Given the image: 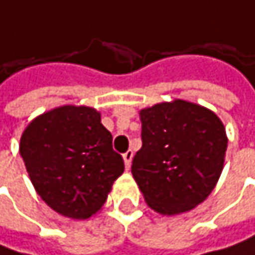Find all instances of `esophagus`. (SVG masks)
<instances>
[{
	"label": "esophagus",
	"instance_id": "1",
	"mask_svg": "<svg viewBox=\"0 0 255 255\" xmlns=\"http://www.w3.org/2000/svg\"><path fill=\"white\" fill-rule=\"evenodd\" d=\"M122 157H124L125 167H127V170H128V169H130V166H131V160H133V151H127Z\"/></svg>",
	"mask_w": 255,
	"mask_h": 255
}]
</instances>
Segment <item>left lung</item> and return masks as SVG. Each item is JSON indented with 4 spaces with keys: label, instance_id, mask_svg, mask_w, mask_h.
Returning a JSON list of instances; mask_svg holds the SVG:
<instances>
[{
    "label": "left lung",
    "instance_id": "obj_1",
    "mask_svg": "<svg viewBox=\"0 0 255 255\" xmlns=\"http://www.w3.org/2000/svg\"><path fill=\"white\" fill-rule=\"evenodd\" d=\"M142 148L131 173L151 209L173 217L194 209L215 188L227 151L223 121L208 107L173 100L145 107Z\"/></svg>",
    "mask_w": 255,
    "mask_h": 255
}]
</instances>
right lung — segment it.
<instances>
[{
  "mask_svg": "<svg viewBox=\"0 0 255 255\" xmlns=\"http://www.w3.org/2000/svg\"><path fill=\"white\" fill-rule=\"evenodd\" d=\"M19 152L41 200L71 220L95 215L124 172L101 113L88 106L65 104L34 118Z\"/></svg>",
  "mask_w": 255,
  "mask_h": 255,
  "instance_id": "right-lung-1",
  "label": "right lung"
}]
</instances>
